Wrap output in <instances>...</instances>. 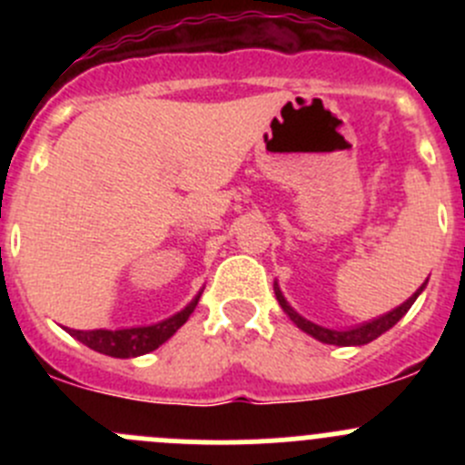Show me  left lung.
Returning <instances> with one entry per match:
<instances>
[{"mask_svg":"<svg viewBox=\"0 0 465 465\" xmlns=\"http://www.w3.org/2000/svg\"><path fill=\"white\" fill-rule=\"evenodd\" d=\"M425 285H428V281H425V283L420 285V288L416 290V292L411 294L405 303H401L398 308H393V311L387 312V315L378 317V320H371L367 323H360V326L344 328V331H332V328H323V326H320V323L308 322L306 317L299 315V312L294 311L288 302H285V297L281 294L279 285L276 283H274V294H276V302H279L281 308L285 311V315L297 323L303 332H308L311 337H315V340L323 341V344H335V346H362V344H369V341L376 340V337L382 335V332H387L391 326H396V323L407 315V311H410L411 303L416 302V297L423 292Z\"/></svg>","mask_w":465,"mask_h":465,"instance_id":"obj_1","label":"left lung"}]
</instances>
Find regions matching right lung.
Instances as JSON below:
<instances>
[{
    "label": "right lung",
    "mask_w": 465,
    "mask_h": 465,
    "mask_svg": "<svg viewBox=\"0 0 465 465\" xmlns=\"http://www.w3.org/2000/svg\"><path fill=\"white\" fill-rule=\"evenodd\" d=\"M200 294H195L193 302L180 311L177 315L168 317V320L153 323V326H134V328H119V331H105V328H98V331H72L69 328V335L76 337L78 341L89 346V349L98 351L103 355H110V358H137V355L150 353V351L159 349L166 340H171L177 332V328L184 326L186 320L191 317V312L195 311L200 302Z\"/></svg>",
    "instance_id": "1"
}]
</instances>
